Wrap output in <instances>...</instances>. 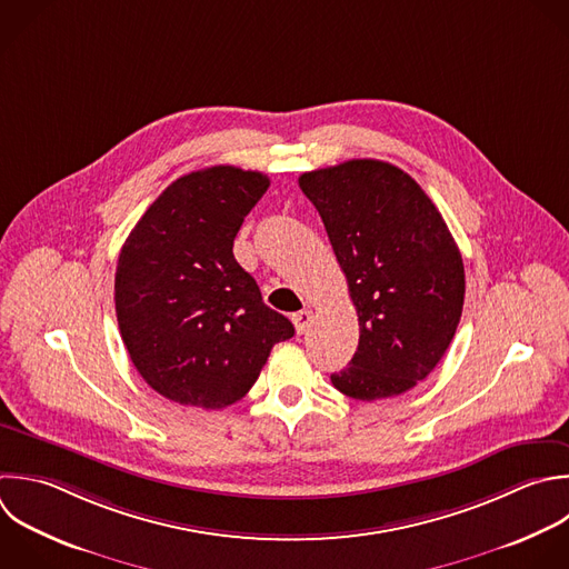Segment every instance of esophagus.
<instances>
[{
  "label": "esophagus",
  "instance_id": "1",
  "mask_svg": "<svg viewBox=\"0 0 569 569\" xmlns=\"http://www.w3.org/2000/svg\"><path fill=\"white\" fill-rule=\"evenodd\" d=\"M311 311H307V309H302V311H298V313H293L291 316V320H293V327H296V331L298 333H305L307 329H309V325H311Z\"/></svg>",
  "mask_w": 569,
  "mask_h": 569
}]
</instances>
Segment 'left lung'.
<instances>
[{"label": "left lung", "instance_id": "8db88e82", "mask_svg": "<svg viewBox=\"0 0 569 569\" xmlns=\"http://www.w3.org/2000/svg\"><path fill=\"white\" fill-rule=\"evenodd\" d=\"M298 184L358 311V349L333 387L367 402L409 391L440 362L462 313V258L440 211L411 176L380 160L309 171Z\"/></svg>", "mask_w": 569, "mask_h": 569}]
</instances>
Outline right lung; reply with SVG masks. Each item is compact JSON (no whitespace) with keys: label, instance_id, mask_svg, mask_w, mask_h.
<instances>
[{"label":"right lung","instance_id":"right-lung-1","mask_svg":"<svg viewBox=\"0 0 569 569\" xmlns=\"http://www.w3.org/2000/svg\"><path fill=\"white\" fill-rule=\"evenodd\" d=\"M269 178L238 167L169 184L129 233L116 271V313L140 376L164 398L222 409L258 380L293 325L262 302L233 258L244 216Z\"/></svg>","mask_w":569,"mask_h":569}]
</instances>
